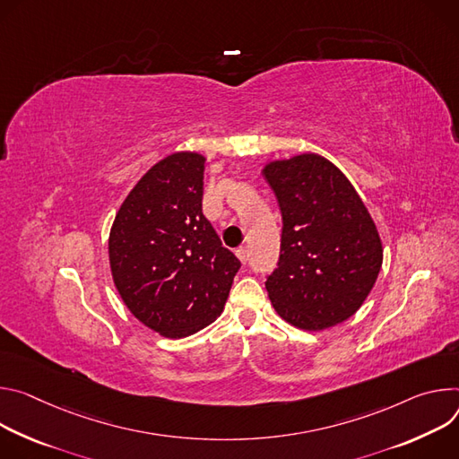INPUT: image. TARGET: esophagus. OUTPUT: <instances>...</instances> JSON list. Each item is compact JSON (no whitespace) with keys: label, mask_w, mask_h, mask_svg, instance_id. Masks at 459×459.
Returning a JSON list of instances; mask_svg holds the SVG:
<instances>
[{"label":"esophagus","mask_w":459,"mask_h":459,"mask_svg":"<svg viewBox=\"0 0 459 459\" xmlns=\"http://www.w3.org/2000/svg\"><path fill=\"white\" fill-rule=\"evenodd\" d=\"M235 253H237V257L240 259V263H242V264H246V263H247V249H246V247H242V246H240V247H237V251H235Z\"/></svg>","instance_id":"obj_1"}]
</instances>
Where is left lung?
Returning a JSON list of instances; mask_svg holds the SVG:
<instances>
[{
    "label": "left lung",
    "instance_id": "8db88e82",
    "mask_svg": "<svg viewBox=\"0 0 459 459\" xmlns=\"http://www.w3.org/2000/svg\"><path fill=\"white\" fill-rule=\"evenodd\" d=\"M281 215V255L266 281L275 312L317 332L361 308L383 264L377 228L350 180L316 152L264 166Z\"/></svg>",
    "mask_w": 459,
    "mask_h": 459
}]
</instances>
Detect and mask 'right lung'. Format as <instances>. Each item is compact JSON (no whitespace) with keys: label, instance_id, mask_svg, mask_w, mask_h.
Segmentation results:
<instances>
[{"label":"right lung","instance_id":"right-lung-1","mask_svg":"<svg viewBox=\"0 0 459 459\" xmlns=\"http://www.w3.org/2000/svg\"><path fill=\"white\" fill-rule=\"evenodd\" d=\"M204 159L180 151L131 189L109 233L115 286L129 312L164 337H187L224 310L240 261L202 213Z\"/></svg>","mask_w":459,"mask_h":459}]
</instances>
